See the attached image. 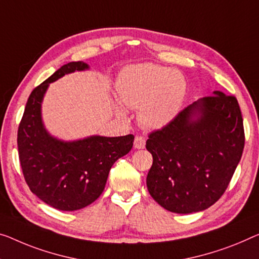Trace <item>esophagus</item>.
<instances>
[{
    "label": "esophagus",
    "instance_id": "1",
    "mask_svg": "<svg viewBox=\"0 0 259 259\" xmlns=\"http://www.w3.org/2000/svg\"><path fill=\"white\" fill-rule=\"evenodd\" d=\"M145 138L142 136H136L134 142V146L136 149H144L145 148Z\"/></svg>",
    "mask_w": 259,
    "mask_h": 259
}]
</instances>
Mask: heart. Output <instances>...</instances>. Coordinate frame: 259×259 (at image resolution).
<instances>
[{
  "mask_svg": "<svg viewBox=\"0 0 259 259\" xmlns=\"http://www.w3.org/2000/svg\"><path fill=\"white\" fill-rule=\"evenodd\" d=\"M119 103L128 109H138L137 121L146 130H159L179 114L186 95V80L178 69L144 63L130 65L116 82ZM118 116L125 117L116 106Z\"/></svg>",
  "mask_w": 259,
  "mask_h": 259,
  "instance_id": "b5f03b06",
  "label": "heart"
}]
</instances>
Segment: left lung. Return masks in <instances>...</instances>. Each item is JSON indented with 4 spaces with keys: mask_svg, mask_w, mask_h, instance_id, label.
Returning a JSON list of instances; mask_svg holds the SVG:
<instances>
[{
    "mask_svg": "<svg viewBox=\"0 0 259 259\" xmlns=\"http://www.w3.org/2000/svg\"><path fill=\"white\" fill-rule=\"evenodd\" d=\"M153 163L150 195L172 213L209 208L227 190L244 148L242 113L235 96L215 91L193 102L146 141Z\"/></svg>",
    "mask_w": 259,
    "mask_h": 259,
    "instance_id": "left-lung-1",
    "label": "left lung"
}]
</instances>
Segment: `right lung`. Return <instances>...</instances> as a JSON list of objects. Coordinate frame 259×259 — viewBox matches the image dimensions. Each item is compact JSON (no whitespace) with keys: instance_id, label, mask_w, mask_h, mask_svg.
I'll return each instance as SVG.
<instances>
[{"instance_id":"add662e5","label":"right lung","mask_w":259,"mask_h":259,"mask_svg":"<svg viewBox=\"0 0 259 259\" xmlns=\"http://www.w3.org/2000/svg\"><path fill=\"white\" fill-rule=\"evenodd\" d=\"M86 69L88 64L72 61L34 88L18 126V156L30 191L49 206L65 211L81 209L102 194L111 166L130 151L135 138L93 135L63 141L46 130L41 103L50 83Z\"/></svg>"}]
</instances>
